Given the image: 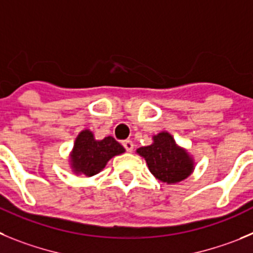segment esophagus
<instances>
[{"label": "esophagus", "mask_w": 253, "mask_h": 253, "mask_svg": "<svg viewBox=\"0 0 253 253\" xmlns=\"http://www.w3.org/2000/svg\"><path fill=\"white\" fill-rule=\"evenodd\" d=\"M122 145H124V147L126 149V151L131 152L132 150H133V142H132L131 140H126L122 142Z\"/></svg>", "instance_id": "obj_1"}]
</instances>
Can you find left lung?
Masks as SVG:
<instances>
[{"label": "left lung", "instance_id": "obj_1", "mask_svg": "<svg viewBox=\"0 0 253 253\" xmlns=\"http://www.w3.org/2000/svg\"><path fill=\"white\" fill-rule=\"evenodd\" d=\"M152 140L151 145L140 147L136 152L146 160L150 172L156 179L166 184H176L192 174L194 160L185 149L177 146L169 132H160Z\"/></svg>", "mask_w": 253, "mask_h": 253}]
</instances>
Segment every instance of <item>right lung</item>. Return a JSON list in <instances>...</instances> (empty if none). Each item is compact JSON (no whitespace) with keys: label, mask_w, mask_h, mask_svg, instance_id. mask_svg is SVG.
<instances>
[{"label":"right lung","mask_w":253,"mask_h":253,"mask_svg":"<svg viewBox=\"0 0 253 253\" xmlns=\"http://www.w3.org/2000/svg\"><path fill=\"white\" fill-rule=\"evenodd\" d=\"M125 149L112 136L95 140L93 132L83 131L77 136L74 147L70 152V165L78 175L93 176L98 174L113 156L124 154Z\"/></svg>","instance_id":"right-lung-1"}]
</instances>
